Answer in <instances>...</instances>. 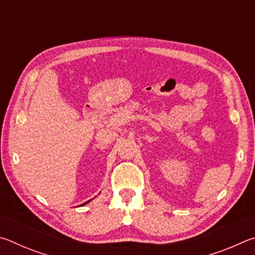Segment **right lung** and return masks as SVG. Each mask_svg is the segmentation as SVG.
<instances>
[{
    "label": "right lung",
    "mask_w": 255,
    "mask_h": 255,
    "mask_svg": "<svg viewBox=\"0 0 255 255\" xmlns=\"http://www.w3.org/2000/svg\"><path fill=\"white\" fill-rule=\"evenodd\" d=\"M90 201H91V200H89V201H86V202H84V204H83V205H86V204H88V202H90Z\"/></svg>",
    "instance_id": "1"
}]
</instances>
